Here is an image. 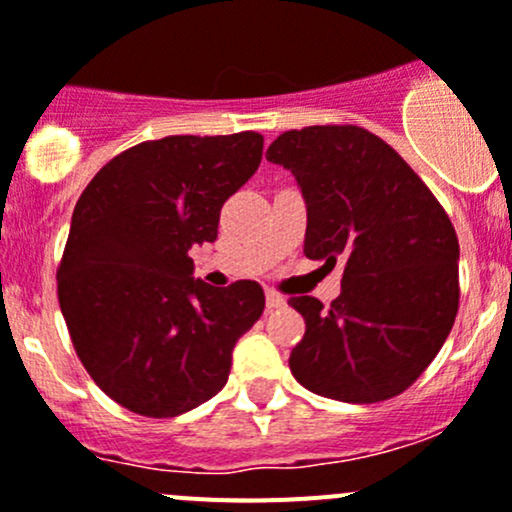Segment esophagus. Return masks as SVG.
Returning a JSON list of instances; mask_svg holds the SVG:
<instances>
[{
	"instance_id": "esophagus-1",
	"label": "esophagus",
	"mask_w": 512,
	"mask_h": 512,
	"mask_svg": "<svg viewBox=\"0 0 512 512\" xmlns=\"http://www.w3.org/2000/svg\"><path fill=\"white\" fill-rule=\"evenodd\" d=\"M287 304V299L282 297V294L272 292V289H267V309H282V306Z\"/></svg>"
}]
</instances>
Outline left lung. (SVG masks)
Listing matches in <instances>:
<instances>
[{
  "label": "left lung",
  "instance_id": "1",
  "mask_svg": "<svg viewBox=\"0 0 512 512\" xmlns=\"http://www.w3.org/2000/svg\"><path fill=\"white\" fill-rule=\"evenodd\" d=\"M267 159L306 201L304 255L336 265L341 294L292 297L306 321L289 368L341 402L400 395L441 351L459 311V240L441 203L378 134L314 125L279 134Z\"/></svg>",
  "mask_w": 512,
  "mask_h": 512
}]
</instances>
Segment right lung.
Returning a JSON list of instances; mask_svg holds the SVG:
<instances>
[{"mask_svg": "<svg viewBox=\"0 0 512 512\" xmlns=\"http://www.w3.org/2000/svg\"><path fill=\"white\" fill-rule=\"evenodd\" d=\"M262 134L152 139L107 161L75 203L58 301L80 363L142 417H176L228 383L233 348L265 311L252 279H193V245L262 161Z\"/></svg>", "mask_w": 512, "mask_h": 512, "instance_id": "right-lung-1", "label": "right lung"}]
</instances>
